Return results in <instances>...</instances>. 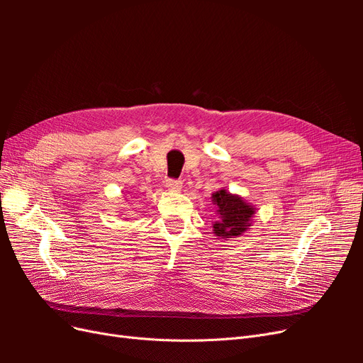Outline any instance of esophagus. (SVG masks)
<instances>
[{"label":"esophagus","mask_w":363,"mask_h":363,"mask_svg":"<svg viewBox=\"0 0 363 363\" xmlns=\"http://www.w3.org/2000/svg\"><path fill=\"white\" fill-rule=\"evenodd\" d=\"M167 188L169 192H179V191H182V182L180 180H168Z\"/></svg>","instance_id":"1"}]
</instances>
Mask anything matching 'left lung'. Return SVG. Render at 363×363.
<instances>
[{
	"label": "left lung",
	"instance_id": "obj_1",
	"mask_svg": "<svg viewBox=\"0 0 363 363\" xmlns=\"http://www.w3.org/2000/svg\"><path fill=\"white\" fill-rule=\"evenodd\" d=\"M212 204L216 208L218 219L212 224L213 233L219 239L242 236L252 224L256 207L247 203L242 196L219 189L212 194Z\"/></svg>",
	"mask_w": 363,
	"mask_h": 363
}]
</instances>
